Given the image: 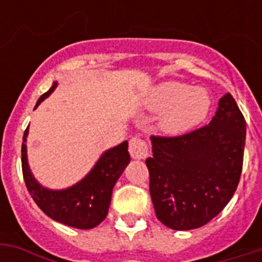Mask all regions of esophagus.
Listing matches in <instances>:
<instances>
[{"label": "esophagus", "mask_w": 262, "mask_h": 262, "mask_svg": "<svg viewBox=\"0 0 262 262\" xmlns=\"http://www.w3.org/2000/svg\"><path fill=\"white\" fill-rule=\"evenodd\" d=\"M129 152H130V156L136 160L145 159L148 156V145L145 141H143L141 139H132L129 141Z\"/></svg>", "instance_id": "1"}]
</instances>
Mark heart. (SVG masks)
Here are the masks:
<instances>
[{
    "mask_svg": "<svg viewBox=\"0 0 262 262\" xmlns=\"http://www.w3.org/2000/svg\"><path fill=\"white\" fill-rule=\"evenodd\" d=\"M211 104L207 90L175 80L156 84L141 100V106L149 113L160 111L158 127L166 136L183 135L200 125L207 118Z\"/></svg>",
    "mask_w": 262,
    "mask_h": 262,
    "instance_id": "b5f03b06",
    "label": "heart"
}]
</instances>
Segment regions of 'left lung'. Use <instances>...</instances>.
I'll return each mask as SVG.
<instances>
[{"label":"left lung","instance_id":"1","mask_svg":"<svg viewBox=\"0 0 262 262\" xmlns=\"http://www.w3.org/2000/svg\"><path fill=\"white\" fill-rule=\"evenodd\" d=\"M246 122L231 94L220 98L215 117L179 137H151L149 193L156 217L187 231L217 216L234 195L244 163Z\"/></svg>","mask_w":262,"mask_h":262}]
</instances>
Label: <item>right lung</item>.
Returning a JSON list of instances; mask_svg holds the SVG:
<instances>
[{"label":"right lung","mask_w":262,"mask_h":262,"mask_svg":"<svg viewBox=\"0 0 262 262\" xmlns=\"http://www.w3.org/2000/svg\"><path fill=\"white\" fill-rule=\"evenodd\" d=\"M57 85L54 81L53 87L39 98L35 108L54 92ZM28 129L30 126L23 137L21 166L27 189L36 205L55 222L80 230H90L102 223L108 212L115 183L130 163L127 141L103 152L79 182L63 189H50L43 186L31 171L27 156Z\"/></svg>","instance_id":"1"}]
</instances>
